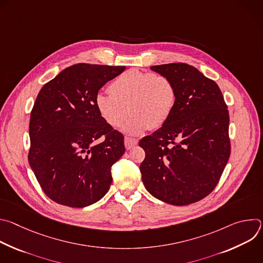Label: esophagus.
<instances>
[{
    "mask_svg": "<svg viewBox=\"0 0 263 263\" xmlns=\"http://www.w3.org/2000/svg\"><path fill=\"white\" fill-rule=\"evenodd\" d=\"M138 141L134 138L131 137H125V146L127 149H131L132 147H134L135 145H137Z\"/></svg>",
    "mask_w": 263,
    "mask_h": 263,
    "instance_id": "esophagus-1",
    "label": "esophagus"
}]
</instances>
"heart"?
Listing matches in <instances>:
<instances>
[{
	"instance_id": "obj_1",
	"label": "heart",
	"mask_w": 263,
	"mask_h": 263,
	"mask_svg": "<svg viewBox=\"0 0 263 263\" xmlns=\"http://www.w3.org/2000/svg\"><path fill=\"white\" fill-rule=\"evenodd\" d=\"M109 93H99L95 103L100 117L112 128H120L126 118L125 131L138 135L146 129L162 127L176 103V88L164 74L131 68L109 85Z\"/></svg>"
}]
</instances>
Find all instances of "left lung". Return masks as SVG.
Here are the masks:
<instances>
[{
    "mask_svg": "<svg viewBox=\"0 0 263 263\" xmlns=\"http://www.w3.org/2000/svg\"><path fill=\"white\" fill-rule=\"evenodd\" d=\"M168 77L176 103L166 123L139 145L146 191L176 206L196 203L215 189L231 152L229 111L218 85L186 63L151 66Z\"/></svg>",
    "mask_w": 263,
    "mask_h": 263,
    "instance_id": "left-lung-1",
    "label": "left lung"
}]
</instances>
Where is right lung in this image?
Returning a JSON list of instances; mask_svg holds the SVG:
<instances>
[{
	"instance_id": "obj_1",
	"label": "right lung",
	"mask_w": 263,
	"mask_h": 263,
	"mask_svg": "<svg viewBox=\"0 0 263 263\" xmlns=\"http://www.w3.org/2000/svg\"><path fill=\"white\" fill-rule=\"evenodd\" d=\"M126 66L78 63L46 83L31 111L29 164L54 202L82 208L102 199L111 166L125 153L124 135L100 117L99 90ZM103 137L99 143L97 139Z\"/></svg>"
}]
</instances>
